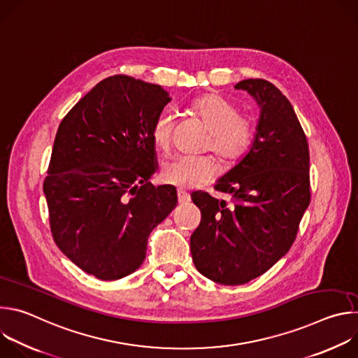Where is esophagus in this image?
Listing matches in <instances>:
<instances>
[{
    "label": "esophagus",
    "instance_id": "34e87169",
    "mask_svg": "<svg viewBox=\"0 0 358 358\" xmlns=\"http://www.w3.org/2000/svg\"><path fill=\"white\" fill-rule=\"evenodd\" d=\"M177 195H178V202H180V203H188V202L191 201L189 194H187V192L182 191V189H178Z\"/></svg>",
    "mask_w": 358,
    "mask_h": 358
}]
</instances>
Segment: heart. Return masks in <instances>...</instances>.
<instances>
[{
  "label": "heart",
  "mask_w": 358,
  "mask_h": 358,
  "mask_svg": "<svg viewBox=\"0 0 358 358\" xmlns=\"http://www.w3.org/2000/svg\"><path fill=\"white\" fill-rule=\"evenodd\" d=\"M189 110L208 129L203 150H211L222 163H234L245 156L257 140V122L241 115V108L221 94L206 93L195 97ZM173 131L174 116L169 112L162 113L151 130L152 141L162 151L170 148ZM215 173L211 157L180 156L164 164L162 178L166 184L178 188H194L210 182Z\"/></svg>",
  "instance_id": "heart-1"
}]
</instances>
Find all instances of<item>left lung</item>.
Returning <instances> with one entry per match:
<instances>
[{"instance_id": "left-lung-1", "label": "left lung", "mask_w": 358, "mask_h": 358, "mask_svg": "<svg viewBox=\"0 0 358 358\" xmlns=\"http://www.w3.org/2000/svg\"><path fill=\"white\" fill-rule=\"evenodd\" d=\"M259 105L257 140L215 189L232 202L195 191L201 222L189 248L196 271L227 286L248 283L271 269L296 239L310 203L309 144L286 96L265 79H245Z\"/></svg>"}]
</instances>
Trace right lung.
Masks as SVG:
<instances>
[{"label":"right lung","mask_w":358,"mask_h":358,"mask_svg":"<svg viewBox=\"0 0 358 358\" xmlns=\"http://www.w3.org/2000/svg\"><path fill=\"white\" fill-rule=\"evenodd\" d=\"M170 94L115 75L99 82L58 127L43 192L50 232L64 255L100 280L137 271L150 232L177 206V189L155 187L151 130Z\"/></svg>","instance_id":"obj_1"}]
</instances>
